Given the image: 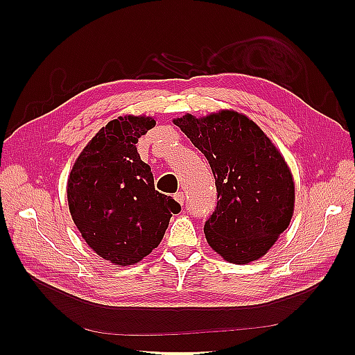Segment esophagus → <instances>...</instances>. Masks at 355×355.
Listing matches in <instances>:
<instances>
[{"mask_svg":"<svg viewBox=\"0 0 355 355\" xmlns=\"http://www.w3.org/2000/svg\"><path fill=\"white\" fill-rule=\"evenodd\" d=\"M175 200L179 202V204H184L185 202V194H184V192H176V194H175Z\"/></svg>","mask_w":355,"mask_h":355,"instance_id":"obj_1","label":"esophagus"}]
</instances>
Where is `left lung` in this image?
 <instances>
[{
    "mask_svg": "<svg viewBox=\"0 0 355 355\" xmlns=\"http://www.w3.org/2000/svg\"><path fill=\"white\" fill-rule=\"evenodd\" d=\"M207 158L218 191L204 223L211 249L225 261L249 263L271 249L292 219L295 184L280 151L261 127L235 111L173 121Z\"/></svg>",
    "mask_w": 355,
    "mask_h": 355,
    "instance_id": "8db88e82",
    "label": "left lung"
}]
</instances>
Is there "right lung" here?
<instances>
[{"mask_svg": "<svg viewBox=\"0 0 355 355\" xmlns=\"http://www.w3.org/2000/svg\"><path fill=\"white\" fill-rule=\"evenodd\" d=\"M155 127L151 116L112 120L83 149L68 179L73 223L92 249L115 265H133L164 237L180 204L154 187L141 159L139 137Z\"/></svg>", "mask_w": 355, "mask_h": 355, "instance_id": "add662e5", "label": "right lung"}]
</instances>
